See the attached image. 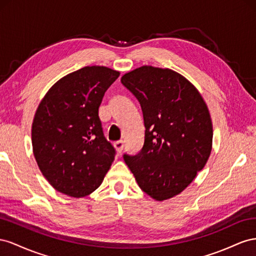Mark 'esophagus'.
Returning a JSON list of instances; mask_svg holds the SVG:
<instances>
[{"mask_svg":"<svg viewBox=\"0 0 256 256\" xmlns=\"http://www.w3.org/2000/svg\"><path fill=\"white\" fill-rule=\"evenodd\" d=\"M114 148H116V152H118V153H121V152H122L123 147H124V144H123L122 140L116 142L114 144Z\"/></svg>","mask_w":256,"mask_h":256,"instance_id":"1","label":"esophagus"}]
</instances>
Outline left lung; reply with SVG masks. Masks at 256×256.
Here are the masks:
<instances>
[{
  "label": "left lung",
  "instance_id": "obj_1",
  "mask_svg": "<svg viewBox=\"0 0 256 256\" xmlns=\"http://www.w3.org/2000/svg\"><path fill=\"white\" fill-rule=\"evenodd\" d=\"M140 100L144 142L124 162L142 191L156 202L180 194L205 167L212 149L208 106L197 88L170 68L144 65L121 77Z\"/></svg>",
  "mask_w": 256,
  "mask_h": 256
}]
</instances>
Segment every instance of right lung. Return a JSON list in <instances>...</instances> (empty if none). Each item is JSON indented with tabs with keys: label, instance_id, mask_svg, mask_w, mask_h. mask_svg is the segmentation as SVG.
<instances>
[{
	"label": "right lung",
	"instance_id": "add662e5",
	"mask_svg": "<svg viewBox=\"0 0 256 256\" xmlns=\"http://www.w3.org/2000/svg\"><path fill=\"white\" fill-rule=\"evenodd\" d=\"M120 72L84 66L50 88L36 109L32 147L42 174L58 192L84 197L102 184L114 160L98 116L104 94Z\"/></svg>",
	"mask_w": 256,
	"mask_h": 256
}]
</instances>
